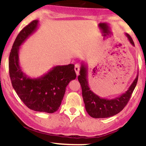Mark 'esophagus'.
Here are the masks:
<instances>
[{
    "mask_svg": "<svg viewBox=\"0 0 146 146\" xmlns=\"http://www.w3.org/2000/svg\"><path fill=\"white\" fill-rule=\"evenodd\" d=\"M74 70H75V72H76V74L78 75V73H79V71H80V66H79V65H78V64L75 65Z\"/></svg>",
    "mask_w": 146,
    "mask_h": 146,
    "instance_id": "1",
    "label": "esophagus"
}]
</instances>
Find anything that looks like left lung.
Returning a JSON list of instances; mask_svg holds the SVG:
<instances>
[{
	"label": "left lung",
	"instance_id": "left-lung-1",
	"mask_svg": "<svg viewBox=\"0 0 146 146\" xmlns=\"http://www.w3.org/2000/svg\"><path fill=\"white\" fill-rule=\"evenodd\" d=\"M125 35L130 43L135 46V43L130 36L127 34H125ZM78 80L81 86L82 96L87 112L92 117L100 119L116 115L125 108L137 86L138 74L125 93L112 99L100 97L91 90L88 84V66L83 62L81 63Z\"/></svg>",
	"mask_w": 146,
	"mask_h": 146
}]
</instances>
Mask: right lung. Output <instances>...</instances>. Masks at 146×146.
Returning a JSON list of instances; mask_svg holds the SVG:
<instances>
[{
  "mask_svg": "<svg viewBox=\"0 0 146 146\" xmlns=\"http://www.w3.org/2000/svg\"><path fill=\"white\" fill-rule=\"evenodd\" d=\"M34 20L25 27L16 37L9 58V76L13 88L24 104L36 112L54 113L58 110L64 96L65 89L76 77L74 65H57L38 78H30L19 65L20 46L38 26Z\"/></svg>",
  "mask_w": 146,
  "mask_h": 146,
  "instance_id": "obj_1",
  "label": "right lung"
}]
</instances>
